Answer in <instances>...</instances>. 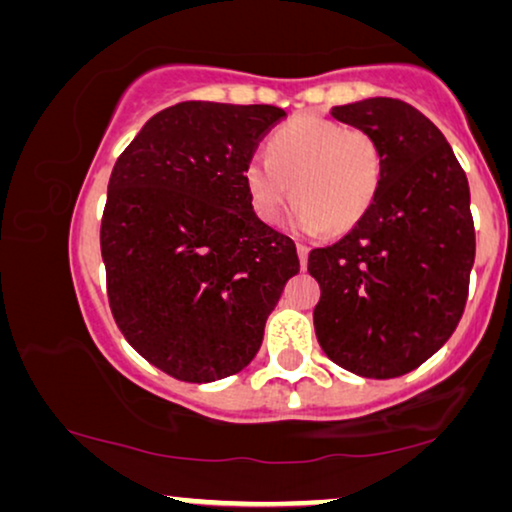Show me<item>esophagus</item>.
Instances as JSON below:
<instances>
[{"label":"esophagus","instance_id":"34e87169","mask_svg":"<svg viewBox=\"0 0 512 512\" xmlns=\"http://www.w3.org/2000/svg\"><path fill=\"white\" fill-rule=\"evenodd\" d=\"M297 255H299L301 269H306V264H308V246H306V243H297Z\"/></svg>","mask_w":512,"mask_h":512}]
</instances>
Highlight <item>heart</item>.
Masks as SVG:
<instances>
[{"label":"heart","instance_id":"b5f03b06","mask_svg":"<svg viewBox=\"0 0 512 512\" xmlns=\"http://www.w3.org/2000/svg\"><path fill=\"white\" fill-rule=\"evenodd\" d=\"M383 181V153L362 129L304 115L280 127L269 157H250L243 169L259 220L276 225L292 192L299 201L294 227L304 234L348 232L369 211Z\"/></svg>","mask_w":512,"mask_h":512}]
</instances>
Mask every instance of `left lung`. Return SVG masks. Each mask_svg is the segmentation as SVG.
<instances>
[{
    "instance_id": "obj_1",
    "label": "left lung",
    "mask_w": 512,
    "mask_h": 512,
    "mask_svg": "<svg viewBox=\"0 0 512 512\" xmlns=\"http://www.w3.org/2000/svg\"><path fill=\"white\" fill-rule=\"evenodd\" d=\"M383 153V181L362 220L308 255L320 283L315 336L331 362L364 378H397L443 348L469 294L475 259L471 194L450 143L406 102L334 106Z\"/></svg>"
}]
</instances>
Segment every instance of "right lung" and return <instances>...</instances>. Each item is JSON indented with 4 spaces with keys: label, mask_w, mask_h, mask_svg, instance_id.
<instances>
[{
    "label": "right lung",
    "mask_w": 512,
    "mask_h": 512,
    "mask_svg": "<svg viewBox=\"0 0 512 512\" xmlns=\"http://www.w3.org/2000/svg\"><path fill=\"white\" fill-rule=\"evenodd\" d=\"M285 111L183 102L153 115L115 162L102 259L115 325L143 359L185 383L253 362L287 280L290 236L257 218L243 169Z\"/></svg>",
    "instance_id": "obj_1"
}]
</instances>
